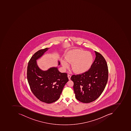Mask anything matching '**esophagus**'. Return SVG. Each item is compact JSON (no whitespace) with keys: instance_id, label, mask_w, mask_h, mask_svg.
I'll return each instance as SVG.
<instances>
[{"instance_id":"obj_1","label":"esophagus","mask_w":131,"mask_h":131,"mask_svg":"<svg viewBox=\"0 0 131 131\" xmlns=\"http://www.w3.org/2000/svg\"><path fill=\"white\" fill-rule=\"evenodd\" d=\"M68 78H69V80H70V79H71V75H70V74H68Z\"/></svg>"}]
</instances>
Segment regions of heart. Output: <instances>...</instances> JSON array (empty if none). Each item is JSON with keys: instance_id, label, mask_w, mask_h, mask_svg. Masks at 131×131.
Instances as JSON below:
<instances>
[{"instance_id": "heart-1", "label": "heart", "mask_w": 131, "mask_h": 131, "mask_svg": "<svg viewBox=\"0 0 131 131\" xmlns=\"http://www.w3.org/2000/svg\"><path fill=\"white\" fill-rule=\"evenodd\" d=\"M94 62V57L91 52L81 49H74L67 52L65 58L61 60L63 67L68 68L71 64V69L78 73H85L90 69Z\"/></svg>"}]
</instances>
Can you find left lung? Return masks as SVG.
Listing matches in <instances>:
<instances>
[{"instance_id": "8db88e82", "label": "left lung", "mask_w": 131, "mask_h": 131, "mask_svg": "<svg viewBox=\"0 0 131 131\" xmlns=\"http://www.w3.org/2000/svg\"><path fill=\"white\" fill-rule=\"evenodd\" d=\"M95 52L96 57L90 69L81 74H74L71 78L74 83L76 99L83 103L96 100L104 90L108 81L106 61L99 53Z\"/></svg>"}]
</instances>
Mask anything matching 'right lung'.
<instances>
[{
    "instance_id": "add662e5",
    "label": "right lung",
    "mask_w": 131,
    "mask_h": 131,
    "mask_svg": "<svg viewBox=\"0 0 131 131\" xmlns=\"http://www.w3.org/2000/svg\"><path fill=\"white\" fill-rule=\"evenodd\" d=\"M49 49L46 48L35 53L29 61L27 70V78L32 93L41 101L48 104L59 99L64 86L69 81L67 73H60L58 67L43 71L37 65V60ZM60 64L58 60V66Z\"/></svg>"
}]
</instances>
